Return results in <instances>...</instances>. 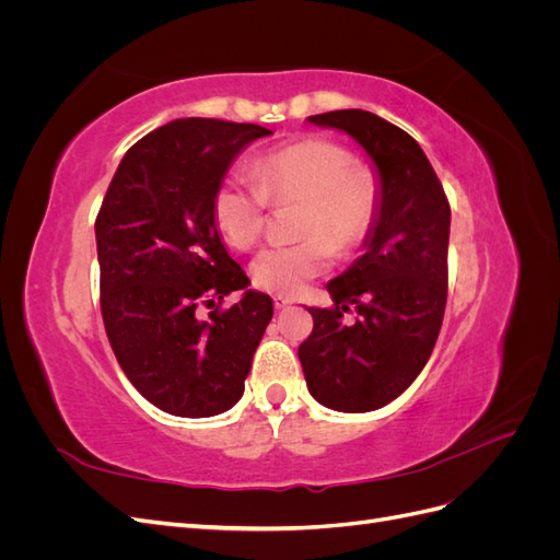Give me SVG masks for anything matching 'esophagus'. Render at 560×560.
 <instances>
[{
    "label": "esophagus",
    "instance_id": "1",
    "mask_svg": "<svg viewBox=\"0 0 560 560\" xmlns=\"http://www.w3.org/2000/svg\"><path fill=\"white\" fill-rule=\"evenodd\" d=\"M273 306L278 308V311H282V308H287V306H292V299L290 296H273Z\"/></svg>",
    "mask_w": 560,
    "mask_h": 560
}]
</instances>
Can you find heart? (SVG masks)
Listing matches in <instances>:
<instances>
[{
	"instance_id": "heart-1",
	"label": "heart",
	"mask_w": 560,
	"mask_h": 560,
	"mask_svg": "<svg viewBox=\"0 0 560 560\" xmlns=\"http://www.w3.org/2000/svg\"><path fill=\"white\" fill-rule=\"evenodd\" d=\"M252 182L226 179L212 196V219L224 243L252 249L266 229L268 206L299 202L294 235L301 241L261 249L249 266L254 287L292 296L325 273L336 252L358 249L376 222L378 179L334 140L303 138L257 156Z\"/></svg>"
}]
</instances>
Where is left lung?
Segmentation results:
<instances>
[{"instance_id":"8db88e82","label":"left lung","mask_w":560,"mask_h":560,"mask_svg":"<svg viewBox=\"0 0 560 560\" xmlns=\"http://www.w3.org/2000/svg\"><path fill=\"white\" fill-rule=\"evenodd\" d=\"M346 130L381 175L366 252L327 282L331 308H308L299 346L311 395L334 411L366 413L397 399L428 364L446 311L451 206L420 144L364 109L308 116ZM355 311L348 323L342 315Z\"/></svg>"}]
</instances>
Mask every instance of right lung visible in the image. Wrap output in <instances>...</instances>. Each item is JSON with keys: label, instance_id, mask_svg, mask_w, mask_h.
I'll return each instance as SVG.
<instances>
[{"label": "right lung", "instance_id": "obj_1", "mask_svg": "<svg viewBox=\"0 0 560 560\" xmlns=\"http://www.w3.org/2000/svg\"><path fill=\"white\" fill-rule=\"evenodd\" d=\"M268 128L177 118L135 142L95 219L100 308L128 381L161 411L224 413L243 397L254 350L273 317L219 241L212 196L231 161ZM209 313L202 314L201 308Z\"/></svg>", "mask_w": 560, "mask_h": 560}]
</instances>
